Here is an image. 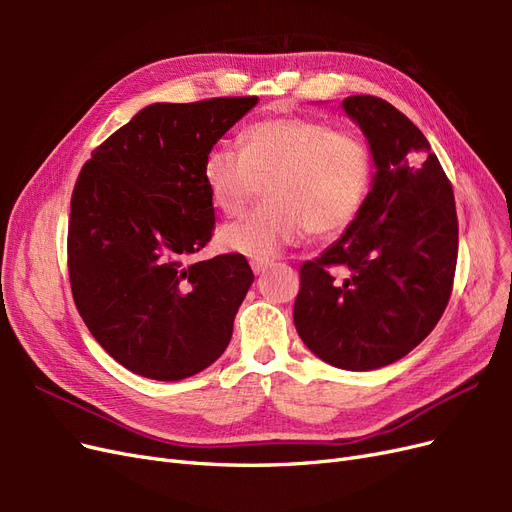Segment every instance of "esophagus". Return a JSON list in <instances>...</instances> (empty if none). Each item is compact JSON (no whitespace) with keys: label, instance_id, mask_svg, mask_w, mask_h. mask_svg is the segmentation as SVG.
Returning a JSON list of instances; mask_svg holds the SVG:
<instances>
[{"label":"esophagus","instance_id":"34e87169","mask_svg":"<svg viewBox=\"0 0 512 512\" xmlns=\"http://www.w3.org/2000/svg\"><path fill=\"white\" fill-rule=\"evenodd\" d=\"M250 265H252L254 273H265V271L269 269L271 262H269V260H262V258H254V260L250 262Z\"/></svg>","mask_w":512,"mask_h":512}]
</instances>
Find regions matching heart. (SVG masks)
<instances>
[{"instance_id": "b5f03b06", "label": "heart", "mask_w": 512, "mask_h": 512, "mask_svg": "<svg viewBox=\"0 0 512 512\" xmlns=\"http://www.w3.org/2000/svg\"><path fill=\"white\" fill-rule=\"evenodd\" d=\"M369 145L309 117H273L245 130L241 151L211 149L203 177L213 205L239 215L267 183V203L220 232L230 252L271 258L309 230L335 235L361 211L371 183Z\"/></svg>"}]
</instances>
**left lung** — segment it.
Returning <instances> with one entry per match:
<instances>
[{"label": "left lung", "instance_id": "8db88e82", "mask_svg": "<svg viewBox=\"0 0 512 512\" xmlns=\"http://www.w3.org/2000/svg\"><path fill=\"white\" fill-rule=\"evenodd\" d=\"M342 106L367 138L376 175L344 235L303 262L292 316L324 363L369 371L406 356L442 318L459 228L451 181L425 134L382 98L350 96Z\"/></svg>", "mask_w": 512, "mask_h": 512}]
</instances>
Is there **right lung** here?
<instances>
[{"label": "right lung", "mask_w": 512, "mask_h": 512, "mask_svg": "<svg viewBox=\"0 0 512 512\" xmlns=\"http://www.w3.org/2000/svg\"><path fill=\"white\" fill-rule=\"evenodd\" d=\"M256 102L149 104L94 149L76 179L72 297L96 342L138 376L190 378L230 342L254 273L241 254L188 258L215 226L205 156Z\"/></svg>", "instance_id": "right-lung-1"}]
</instances>
